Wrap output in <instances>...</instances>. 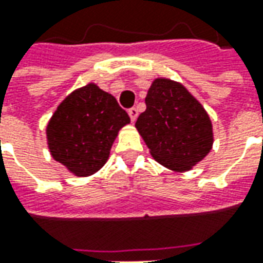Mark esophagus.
<instances>
[{
	"label": "esophagus",
	"mask_w": 263,
	"mask_h": 263,
	"mask_svg": "<svg viewBox=\"0 0 263 263\" xmlns=\"http://www.w3.org/2000/svg\"><path fill=\"white\" fill-rule=\"evenodd\" d=\"M128 115H129V118H131L132 122H135V120H137V117H138V109L131 108L129 111H128Z\"/></svg>",
	"instance_id": "esophagus-1"
}]
</instances>
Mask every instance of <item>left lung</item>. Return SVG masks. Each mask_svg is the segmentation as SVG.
Masks as SVG:
<instances>
[{"label": "left lung", "mask_w": 263, "mask_h": 263, "mask_svg": "<svg viewBox=\"0 0 263 263\" xmlns=\"http://www.w3.org/2000/svg\"><path fill=\"white\" fill-rule=\"evenodd\" d=\"M135 128L158 163L184 173L210 154L213 122L201 103L179 81L158 77L145 98Z\"/></svg>", "instance_id": "1"}]
</instances>
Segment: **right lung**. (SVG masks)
<instances>
[{"label": "right lung", "instance_id": "1", "mask_svg": "<svg viewBox=\"0 0 263 263\" xmlns=\"http://www.w3.org/2000/svg\"><path fill=\"white\" fill-rule=\"evenodd\" d=\"M129 122L112 94L88 83L70 92L50 117L49 152L73 176H91L107 163L118 132Z\"/></svg>", "mask_w": 263, "mask_h": 263}]
</instances>
